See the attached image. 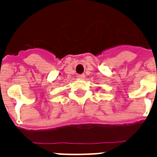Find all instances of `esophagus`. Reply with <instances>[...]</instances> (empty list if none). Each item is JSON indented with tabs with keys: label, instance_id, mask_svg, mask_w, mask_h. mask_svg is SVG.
Here are the masks:
<instances>
[{
	"label": "esophagus",
	"instance_id": "34e87169",
	"mask_svg": "<svg viewBox=\"0 0 157 157\" xmlns=\"http://www.w3.org/2000/svg\"><path fill=\"white\" fill-rule=\"evenodd\" d=\"M78 78H79V79H83V78H85V75H78Z\"/></svg>",
	"mask_w": 157,
	"mask_h": 157
}]
</instances>
